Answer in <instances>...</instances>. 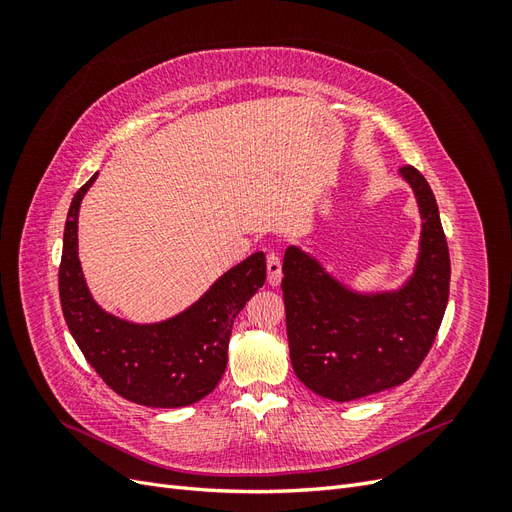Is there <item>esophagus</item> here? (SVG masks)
<instances>
[{
    "label": "esophagus",
    "mask_w": 512,
    "mask_h": 512,
    "mask_svg": "<svg viewBox=\"0 0 512 512\" xmlns=\"http://www.w3.org/2000/svg\"><path fill=\"white\" fill-rule=\"evenodd\" d=\"M267 280L271 286H277L282 282V258L277 252L267 254Z\"/></svg>",
    "instance_id": "34e87169"
}]
</instances>
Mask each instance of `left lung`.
I'll list each match as a JSON object with an SVG mask.
<instances>
[{"instance_id":"left-lung-1","label":"left lung","mask_w":512,"mask_h":512,"mask_svg":"<svg viewBox=\"0 0 512 512\" xmlns=\"http://www.w3.org/2000/svg\"><path fill=\"white\" fill-rule=\"evenodd\" d=\"M423 218L414 275L395 292L361 294L288 247L284 305L290 361L297 378L333 401H352L406 382L421 367L444 318L451 258L436 196L414 166H401Z\"/></svg>"}]
</instances>
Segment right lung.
Instances as JSON below:
<instances>
[{
  "label": "right lung",
  "mask_w": 512,
  "mask_h": 512,
  "mask_svg": "<svg viewBox=\"0 0 512 512\" xmlns=\"http://www.w3.org/2000/svg\"><path fill=\"white\" fill-rule=\"evenodd\" d=\"M98 173L74 194L59 265V299L87 363L111 389L149 408H183L209 395L224 376L232 322L267 280L265 254L226 271L179 316L134 324L91 299L79 262V209Z\"/></svg>",
  "instance_id": "add662e5"
}]
</instances>
